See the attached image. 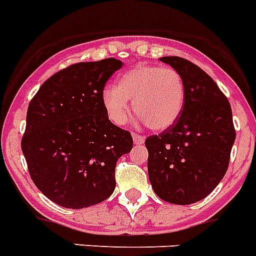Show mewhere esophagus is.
I'll return each mask as SVG.
<instances>
[{"label": "esophagus", "mask_w": 256, "mask_h": 256, "mask_svg": "<svg viewBox=\"0 0 256 256\" xmlns=\"http://www.w3.org/2000/svg\"><path fill=\"white\" fill-rule=\"evenodd\" d=\"M132 139H134L135 144H143L146 140V138L143 136V135H139V134H136V132H134V134H132Z\"/></svg>", "instance_id": "obj_1"}]
</instances>
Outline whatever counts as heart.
Returning <instances> with one entry per match:
<instances>
[{"mask_svg": "<svg viewBox=\"0 0 256 256\" xmlns=\"http://www.w3.org/2000/svg\"><path fill=\"white\" fill-rule=\"evenodd\" d=\"M102 105L112 122L124 124L132 109L148 128L161 132L178 121L184 112L186 84L181 72L173 68L138 65L122 75L117 87L106 86Z\"/></svg>", "mask_w": 256, "mask_h": 256, "instance_id": "b5f03b06", "label": "heart"}]
</instances>
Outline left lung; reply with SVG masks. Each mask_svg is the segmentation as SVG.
<instances>
[{"label":"left lung","mask_w":256,"mask_h":256,"mask_svg":"<svg viewBox=\"0 0 256 256\" xmlns=\"http://www.w3.org/2000/svg\"><path fill=\"white\" fill-rule=\"evenodd\" d=\"M184 76L186 100L170 128L146 139L148 177L162 200L191 204L211 194L229 166L236 139L230 104L214 79L182 57H161Z\"/></svg>","instance_id":"obj_1"}]
</instances>
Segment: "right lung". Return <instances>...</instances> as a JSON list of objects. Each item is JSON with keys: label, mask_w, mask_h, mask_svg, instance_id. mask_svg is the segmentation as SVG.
<instances>
[{"label": "right lung", "mask_w": 256, "mask_h": 256, "mask_svg": "<svg viewBox=\"0 0 256 256\" xmlns=\"http://www.w3.org/2000/svg\"><path fill=\"white\" fill-rule=\"evenodd\" d=\"M122 65L116 58L70 65L30 102L22 151L36 188L58 206L90 207L114 191L116 165L132 151V136L112 124L102 94Z\"/></svg>", "instance_id": "obj_1"}]
</instances>
